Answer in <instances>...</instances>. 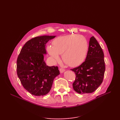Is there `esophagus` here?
<instances>
[{
  "mask_svg": "<svg viewBox=\"0 0 120 120\" xmlns=\"http://www.w3.org/2000/svg\"><path fill=\"white\" fill-rule=\"evenodd\" d=\"M60 73H63L64 71H65V69L63 68H60Z\"/></svg>",
  "mask_w": 120,
  "mask_h": 120,
  "instance_id": "34e87169",
  "label": "esophagus"
}]
</instances>
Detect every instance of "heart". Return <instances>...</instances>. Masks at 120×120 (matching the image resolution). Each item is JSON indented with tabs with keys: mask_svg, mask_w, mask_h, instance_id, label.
<instances>
[{
	"mask_svg": "<svg viewBox=\"0 0 120 120\" xmlns=\"http://www.w3.org/2000/svg\"><path fill=\"white\" fill-rule=\"evenodd\" d=\"M88 50L86 38L81 35L70 34L56 38L52 46L49 45L47 51L52 57L58 60L59 54H63L64 62L71 67L82 64L85 60Z\"/></svg>",
	"mask_w": 120,
	"mask_h": 120,
	"instance_id": "heart-1",
	"label": "heart"
}]
</instances>
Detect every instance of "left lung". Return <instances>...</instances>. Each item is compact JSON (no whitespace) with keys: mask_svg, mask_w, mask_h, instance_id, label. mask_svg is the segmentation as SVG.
Instances as JSON below:
<instances>
[{"mask_svg":"<svg viewBox=\"0 0 120 120\" xmlns=\"http://www.w3.org/2000/svg\"><path fill=\"white\" fill-rule=\"evenodd\" d=\"M105 68L102 49L92 37L90 38L85 61L79 66L71 69L76 75L72 83L74 90L82 94L95 92L103 82Z\"/></svg>","mask_w":120,"mask_h":120,"instance_id":"obj_1","label":"left lung"}]
</instances>
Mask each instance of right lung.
Here are the masks:
<instances>
[{"mask_svg": "<svg viewBox=\"0 0 120 120\" xmlns=\"http://www.w3.org/2000/svg\"><path fill=\"white\" fill-rule=\"evenodd\" d=\"M55 37L43 35L31 38L25 43L18 56V77L23 88L32 95L48 94L54 78L60 74L57 66H46L43 56L46 53L45 44Z\"/></svg>", "mask_w": 120, "mask_h": 120, "instance_id": "right-lung-1", "label": "right lung"}]
</instances>
